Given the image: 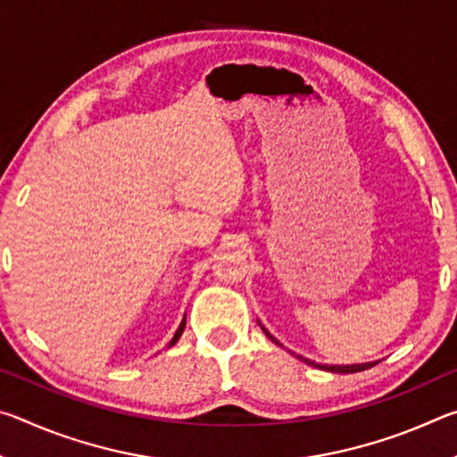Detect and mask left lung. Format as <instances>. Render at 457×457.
<instances>
[{"instance_id": "8db88e82", "label": "left lung", "mask_w": 457, "mask_h": 457, "mask_svg": "<svg viewBox=\"0 0 457 457\" xmlns=\"http://www.w3.org/2000/svg\"><path fill=\"white\" fill-rule=\"evenodd\" d=\"M258 324L262 327L260 320H258ZM262 330L266 332V337H268L270 340H272V343H276L278 346H282V349H284V345L280 343V340L270 335L266 327H262ZM296 357H298L300 361H303V362H306V365L316 367V369H322V370H330V373H359V370H365V369H370V367L375 365V362H357V365H320V362H314V361L306 359V357H300V354H296Z\"/></svg>"}]
</instances>
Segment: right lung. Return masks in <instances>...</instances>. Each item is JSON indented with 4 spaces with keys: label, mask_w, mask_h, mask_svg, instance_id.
Returning <instances> with one entry per match:
<instances>
[{
    "label": "right lung",
    "mask_w": 457,
    "mask_h": 457,
    "mask_svg": "<svg viewBox=\"0 0 457 457\" xmlns=\"http://www.w3.org/2000/svg\"><path fill=\"white\" fill-rule=\"evenodd\" d=\"M183 330H185V316H183V320H181V324H179V328L175 330V335H173V338L169 340V345H167V349H171V346L177 343V340L181 338V335H183Z\"/></svg>",
    "instance_id": "1"
}]
</instances>
